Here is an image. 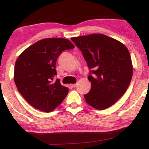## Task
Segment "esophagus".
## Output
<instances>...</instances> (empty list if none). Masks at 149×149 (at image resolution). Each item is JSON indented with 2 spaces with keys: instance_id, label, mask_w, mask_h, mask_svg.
Returning a JSON list of instances; mask_svg holds the SVG:
<instances>
[{
  "instance_id": "esophagus-1",
  "label": "esophagus",
  "mask_w": 149,
  "mask_h": 149,
  "mask_svg": "<svg viewBox=\"0 0 149 149\" xmlns=\"http://www.w3.org/2000/svg\"><path fill=\"white\" fill-rule=\"evenodd\" d=\"M71 86L73 87V88H76V87L77 86V84H76H76H71Z\"/></svg>"
}]
</instances>
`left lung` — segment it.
Segmentation results:
<instances>
[{
	"label": "left lung",
	"instance_id": "8db88e82",
	"mask_svg": "<svg viewBox=\"0 0 149 149\" xmlns=\"http://www.w3.org/2000/svg\"><path fill=\"white\" fill-rule=\"evenodd\" d=\"M71 40L80 49L90 69L88 80L92 87L84 95L85 102L99 110L110 107L124 95L132 77L127 48L104 34L74 37Z\"/></svg>",
	"mask_w": 149,
	"mask_h": 149
}]
</instances>
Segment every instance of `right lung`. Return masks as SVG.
<instances>
[{"instance_id": "1", "label": "right lung", "mask_w": 149, "mask_h": 149, "mask_svg": "<svg viewBox=\"0 0 149 149\" xmlns=\"http://www.w3.org/2000/svg\"><path fill=\"white\" fill-rule=\"evenodd\" d=\"M65 38H46L26 48L19 56L15 66L14 80L18 91L32 107L50 112L60 104L69 89L60 84L56 62L61 53L74 48Z\"/></svg>"}]
</instances>
